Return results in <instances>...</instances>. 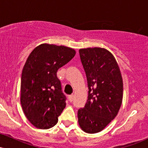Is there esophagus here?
Returning <instances> with one entry per match:
<instances>
[{
	"mask_svg": "<svg viewBox=\"0 0 148 148\" xmlns=\"http://www.w3.org/2000/svg\"><path fill=\"white\" fill-rule=\"evenodd\" d=\"M74 95H69L68 96V98H69V101H72L73 99H74Z\"/></svg>",
	"mask_w": 148,
	"mask_h": 148,
	"instance_id": "esophagus-1",
	"label": "esophagus"
}]
</instances>
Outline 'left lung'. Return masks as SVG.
<instances>
[{
    "mask_svg": "<svg viewBox=\"0 0 148 148\" xmlns=\"http://www.w3.org/2000/svg\"><path fill=\"white\" fill-rule=\"evenodd\" d=\"M87 78L88 97L78 111V121L84 132H101L118 114L123 97V82L116 60L106 49H79Z\"/></svg>",
    "mask_w": 148,
    "mask_h": 148,
    "instance_id": "left-lung-1",
    "label": "left lung"
}]
</instances>
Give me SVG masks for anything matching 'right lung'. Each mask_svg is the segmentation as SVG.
Wrapping results in <instances>:
<instances>
[{
    "label": "right lung",
    "instance_id": "add662e5",
    "mask_svg": "<svg viewBox=\"0 0 148 148\" xmlns=\"http://www.w3.org/2000/svg\"><path fill=\"white\" fill-rule=\"evenodd\" d=\"M74 49L42 44L33 49L23 66L21 81V104L27 119L35 127L55 126L66 106L58 69L69 62Z\"/></svg>",
    "mask_w": 148,
    "mask_h": 148
}]
</instances>
